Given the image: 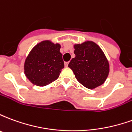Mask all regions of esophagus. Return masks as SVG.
<instances>
[{
  "mask_svg": "<svg viewBox=\"0 0 132 132\" xmlns=\"http://www.w3.org/2000/svg\"><path fill=\"white\" fill-rule=\"evenodd\" d=\"M68 65H69V62H64V66H65V67H68Z\"/></svg>",
  "mask_w": 132,
  "mask_h": 132,
  "instance_id": "34e87169",
  "label": "esophagus"
}]
</instances>
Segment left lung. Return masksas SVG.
Returning <instances> with one entry per match:
<instances>
[{
  "mask_svg": "<svg viewBox=\"0 0 132 132\" xmlns=\"http://www.w3.org/2000/svg\"><path fill=\"white\" fill-rule=\"evenodd\" d=\"M76 57L69 67L76 78L88 89L96 88L105 83L110 72V64L101 48L93 41H86L73 46Z\"/></svg>",
  "mask_w": 132,
  "mask_h": 132,
  "instance_id": "obj_1",
  "label": "left lung"
}]
</instances>
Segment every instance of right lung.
I'll use <instances>...</instances> for the list:
<instances>
[{"instance_id":"add662e5","label":"right lung","mask_w":132,"mask_h":132,"mask_svg":"<svg viewBox=\"0 0 132 132\" xmlns=\"http://www.w3.org/2000/svg\"><path fill=\"white\" fill-rule=\"evenodd\" d=\"M60 44L44 40L35 45L24 64L25 76L33 85L44 87L57 79L64 63Z\"/></svg>"}]
</instances>
